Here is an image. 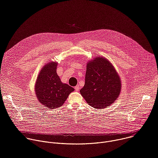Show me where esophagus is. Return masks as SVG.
I'll use <instances>...</instances> for the list:
<instances>
[{"label":"esophagus","mask_w":158,"mask_h":158,"mask_svg":"<svg viewBox=\"0 0 158 158\" xmlns=\"http://www.w3.org/2000/svg\"><path fill=\"white\" fill-rule=\"evenodd\" d=\"M74 89H75V90H76V91H79V85H76Z\"/></svg>","instance_id":"34e87169"}]
</instances>
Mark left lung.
I'll use <instances>...</instances> for the list:
<instances>
[{"label":"left lung","instance_id":"8db88e82","mask_svg":"<svg viewBox=\"0 0 158 158\" xmlns=\"http://www.w3.org/2000/svg\"><path fill=\"white\" fill-rule=\"evenodd\" d=\"M121 81L114 67L104 57H96L87 64L85 84L80 90L88 104L95 109L106 107L119 96Z\"/></svg>","mask_w":158,"mask_h":158}]
</instances>
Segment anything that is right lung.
I'll return each instance as SVG.
<instances>
[{"mask_svg": "<svg viewBox=\"0 0 158 158\" xmlns=\"http://www.w3.org/2000/svg\"><path fill=\"white\" fill-rule=\"evenodd\" d=\"M57 63H47L37 76L35 93L39 101L50 109L60 107L74 89L64 84L56 73Z\"/></svg>", "mask_w": 158, "mask_h": 158, "instance_id": "obj_1", "label": "right lung"}]
</instances>
